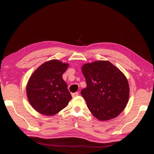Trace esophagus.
I'll return each instance as SVG.
<instances>
[{
	"label": "esophagus",
	"instance_id": "obj_1",
	"mask_svg": "<svg viewBox=\"0 0 154 154\" xmlns=\"http://www.w3.org/2000/svg\"><path fill=\"white\" fill-rule=\"evenodd\" d=\"M72 97H75V96H77L79 95V93L78 92H75V93H72Z\"/></svg>",
	"mask_w": 154,
	"mask_h": 154
}]
</instances>
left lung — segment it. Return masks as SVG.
I'll list each match as a JSON object with an SVG mask.
<instances>
[{
    "instance_id": "8db88e82",
    "label": "left lung",
    "mask_w": 154,
    "mask_h": 154,
    "mask_svg": "<svg viewBox=\"0 0 154 154\" xmlns=\"http://www.w3.org/2000/svg\"><path fill=\"white\" fill-rule=\"evenodd\" d=\"M82 71L87 87L81 94L92 114L100 121L118 117L129 99V84L124 74L106 60L83 64Z\"/></svg>"
}]
</instances>
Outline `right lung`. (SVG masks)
<instances>
[{
    "label": "right lung",
    "instance_id": "add662e5",
    "mask_svg": "<svg viewBox=\"0 0 154 154\" xmlns=\"http://www.w3.org/2000/svg\"><path fill=\"white\" fill-rule=\"evenodd\" d=\"M69 64L51 60L41 65L31 75L26 94L31 106L45 116H54L66 107L72 96L62 74Z\"/></svg>",
    "mask_w": 154,
    "mask_h": 154
}]
</instances>
